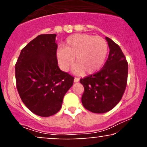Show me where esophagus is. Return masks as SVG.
I'll list each match as a JSON object with an SVG mask.
<instances>
[{
	"label": "esophagus",
	"mask_w": 147,
	"mask_h": 147,
	"mask_svg": "<svg viewBox=\"0 0 147 147\" xmlns=\"http://www.w3.org/2000/svg\"><path fill=\"white\" fill-rule=\"evenodd\" d=\"M79 81V78H78V77H75V79H74V82H78Z\"/></svg>",
	"instance_id": "obj_1"
}]
</instances>
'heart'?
<instances>
[{
  "instance_id": "b5f03b06",
  "label": "heart",
  "mask_w": 147,
  "mask_h": 147,
  "mask_svg": "<svg viewBox=\"0 0 147 147\" xmlns=\"http://www.w3.org/2000/svg\"><path fill=\"white\" fill-rule=\"evenodd\" d=\"M108 50L107 42L102 37L76 34L68 37L63 48L57 50V59L61 68L67 71L75 57V73L93 74L104 65Z\"/></svg>"
}]
</instances>
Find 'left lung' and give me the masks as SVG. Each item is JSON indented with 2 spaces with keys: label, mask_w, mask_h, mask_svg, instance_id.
Returning a JSON list of instances; mask_svg holds the SVG:
<instances>
[{
  "label": "left lung",
  "mask_w": 147,
  "mask_h": 147,
  "mask_svg": "<svg viewBox=\"0 0 147 147\" xmlns=\"http://www.w3.org/2000/svg\"><path fill=\"white\" fill-rule=\"evenodd\" d=\"M106 39L110 52L103 68L80 79L84 88L82 104L94 113H104L113 109L122 99L127 84L126 57L117 43L109 37Z\"/></svg>",
  "instance_id": "obj_1"
}]
</instances>
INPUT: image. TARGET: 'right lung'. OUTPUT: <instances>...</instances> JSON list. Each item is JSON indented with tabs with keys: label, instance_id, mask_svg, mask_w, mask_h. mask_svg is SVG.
<instances>
[{
	"label": "right lung",
	"instance_id": "1",
	"mask_svg": "<svg viewBox=\"0 0 147 147\" xmlns=\"http://www.w3.org/2000/svg\"><path fill=\"white\" fill-rule=\"evenodd\" d=\"M55 34L38 35L22 49L15 65L16 88L22 102L41 117L56 114L74 77L61 70Z\"/></svg>",
	"mask_w": 147,
	"mask_h": 147
}]
</instances>
